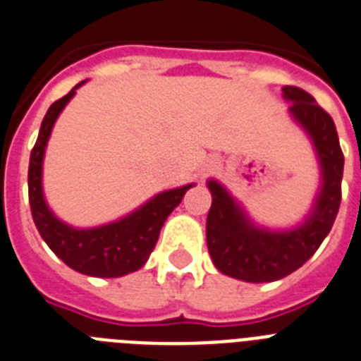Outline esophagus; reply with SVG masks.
I'll list each match as a JSON object with an SVG mask.
<instances>
[{
  "label": "esophagus",
  "mask_w": 361,
  "mask_h": 361,
  "mask_svg": "<svg viewBox=\"0 0 361 361\" xmlns=\"http://www.w3.org/2000/svg\"><path fill=\"white\" fill-rule=\"evenodd\" d=\"M216 166H217L216 160H208V162H207V168H204V171H212V169L216 168Z\"/></svg>",
  "instance_id": "34e87169"
}]
</instances>
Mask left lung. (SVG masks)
<instances>
[{"mask_svg": "<svg viewBox=\"0 0 361 361\" xmlns=\"http://www.w3.org/2000/svg\"><path fill=\"white\" fill-rule=\"evenodd\" d=\"M290 114L306 130L321 166V188L312 212L290 231H269L249 219L240 202L217 180H208L212 207L207 217V245L223 275L245 282L281 281L314 256L338 216L341 202L343 153L338 130L308 92L282 86Z\"/></svg>", "mask_w": 361, "mask_h": 361, "instance_id": "8db88e82", "label": "left lung"}]
</instances>
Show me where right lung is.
I'll return each mask as SVG.
<instances>
[{
  "label": "right lung",
  "instance_id": "obj_1",
  "mask_svg": "<svg viewBox=\"0 0 361 361\" xmlns=\"http://www.w3.org/2000/svg\"><path fill=\"white\" fill-rule=\"evenodd\" d=\"M85 82L86 80H80L75 88H71L70 94L55 101L42 120L38 140L29 159V204L42 240L66 266L82 275L116 279L138 271L147 262L159 241L164 221L178 207L184 193L193 184L166 190L149 199L129 216L101 227L75 228L61 221L44 199L42 164L56 118L68 105V101L75 95L77 88Z\"/></svg>",
  "mask_w": 361,
  "mask_h": 361
}]
</instances>
